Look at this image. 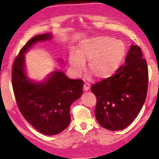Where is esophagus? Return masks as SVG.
Instances as JSON below:
<instances>
[{
  "label": "esophagus",
  "mask_w": 159,
  "mask_h": 159,
  "mask_svg": "<svg viewBox=\"0 0 159 159\" xmlns=\"http://www.w3.org/2000/svg\"><path fill=\"white\" fill-rule=\"evenodd\" d=\"M89 88H90L89 84H88V83L84 84V85H83V90L84 91H85V92H87V91H88L89 89Z\"/></svg>",
  "instance_id": "obj_1"
}]
</instances>
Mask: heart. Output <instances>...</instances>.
Wrapping results in <instances>:
<instances>
[{
	"mask_svg": "<svg viewBox=\"0 0 159 159\" xmlns=\"http://www.w3.org/2000/svg\"><path fill=\"white\" fill-rule=\"evenodd\" d=\"M126 53L122 42L110 37L100 36L80 42L76 51L70 54L69 64L76 76H79L88 63V70L97 79L113 76L119 68Z\"/></svg>",
	"mask_w": 159,
	"mask_h": 159,
	"instance_id": "1",
	"label": "heart"
}]
</instances>
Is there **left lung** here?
<instances>
[{
	"label": "left lung",
	"mask_w": 159,
	"mask_h": 159,
	"mask_svg": "<svg viewBox=\"0 0 159 159\" xmlns=\"http://www.w3.org/2000/svg\"><path fill=\"white\" fill-rule=\"evenodd\" d=\"M148 70L141 50L132 44L124 65L116 74L92 87L97 104L98 122L110 130H120L133 122L147 96Z\"/></svg>",
	"instance_id": "obj_1"
}]
</instances>
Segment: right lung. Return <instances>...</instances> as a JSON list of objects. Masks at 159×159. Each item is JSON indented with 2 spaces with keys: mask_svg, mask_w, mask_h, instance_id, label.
Here are the masks:
<instances>
[{
  "mask_svg": "<svg viewBox=\"0 0 159 159\" xmlns=\"http://www.w3.org/2000/svg\"><path fill=\"white\" fill-rule=\"evenodd\" d=\"M52 38V33L33 37L20 50L12 67V86L20 112L46 135L59 134L68 126L70 107L82 96L83 85L82 80L70 79L61 70L53 71L42 81L28 77L25 55L36 43ZM58 62L63 63L62 60Z\"/></svg>",
  "mask_w": 159,
  "mask_h": 159,
  "instance_id": "add662e5",
  "label": "right lung"
}]
</instances>
